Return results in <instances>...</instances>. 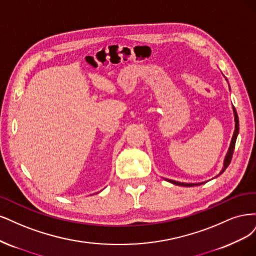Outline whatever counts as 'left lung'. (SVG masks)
<instances>
[{
  "label": "left lung",
  "mask_w": 256,
  "mask_h": 256,
  "mask_svg": "<svg viewBox=\"0 0 256 256\" xmlns=\"http://www.w3.org/2000/svg\"><path fill=\"white\" fill-rule=\"evenodd\" d=\"M233 110H234V117H235V130H234V134H233V137H232V142H230V148H228V151L226 155V160H224V168H222L220 174H222L226 171V169L228 168V166L230 164V160H232V156H233V153H234V149H235V144H236V138H237V135H238V132H239V121H238V116H237V112H236V110L233 107ZM166 180H168V182L174 184V185H178V186H184V187H192V186H198V185H202L206 182H203V183H180V182H176V180H168V178H164Z\"/></svg>",
  "instance_id": "8db88e82"
}]
</instances>
